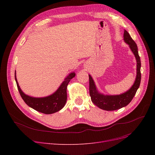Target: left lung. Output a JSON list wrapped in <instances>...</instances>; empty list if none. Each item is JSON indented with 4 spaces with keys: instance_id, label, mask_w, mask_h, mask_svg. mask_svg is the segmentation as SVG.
<instances>
[{
    "instance_id": "8db88e82",
    "label": "left lung",
    "mask_w": 155,
    "mask_h": 155,
    "mask_svg": "<svg viewBox=\"0 0 155 155\" xmlns=\"http://www.w3.org/2000/svg\"><path fill=\"white\" fill-rule=\"evenodd\" d=\"M124 40L125 43L129 45L137 60V76L134 84L127 91L119 95H105L98 91L92 78L91 75H88L89 92L91 100L94 105L105 110H118L127 105L136 94L141 81V61L138 55L137 45L125 30L124 34Z\"/></svg>"
}]
</instances>
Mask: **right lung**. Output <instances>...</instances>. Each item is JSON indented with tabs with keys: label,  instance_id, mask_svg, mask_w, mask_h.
<instances>
[{
	"label": "right lung",
	"instance_id": "right-lung-1",
	"mask_svg": "<svg viewBox=\"0 0 155 155\" xmlns=\"http://www.w3.org/2000/svg\"><path fill=\"white\" fill-rule=\"evenodd\" d=\"M75 76H76V74L74 72L70 73L67 77L65 78L57 91L52 94L43 97H35L26 95L22 91L16 78V71L15 72V79L17 86L22 100L30 107L46 114L55 113L64 107L67 100V85L70 81L74 78Z\"/></svg>",
	"mask_w": 155,
	"mask_h": 155
}]
</instances>
